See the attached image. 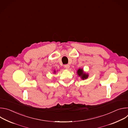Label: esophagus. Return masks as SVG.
Wrapping results in <instances>:
<instances>
[{
	"label": "esophagus",
	"instance_id": "1",
	"mask_svg": "<svg viewBox=\"0 0 128 128\" xmlns=\"http://www.w3.org/2000/svg\"><path fill=\"white\" fill-rule=\"evenodd\" d=\"M64 67L66 69H69V68H70V65L68 64H66L64 65Z\"/></svg>",
	"mask_w": 128,
	"mask_h": 128
}]
</instances>
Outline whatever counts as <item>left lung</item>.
I'll return each mask as SVG.
<instances>
[{
	"instance_id": "left-lung-1",
	"label": "left lung",
	"mask_w": 128,
	"mask_h": 128,
	"mask_svg": "<svg viewBox=\"0 0 128 128\" xmlns=\"http://www.w3.org/2000/svg\"><path fill=\"white\" fill-rule=\"evenodd\" d=\"M77 74L83 80L87 79L88 76V73H86L82 68H79L77 70Z\"/></svg>"
}]
</instances>
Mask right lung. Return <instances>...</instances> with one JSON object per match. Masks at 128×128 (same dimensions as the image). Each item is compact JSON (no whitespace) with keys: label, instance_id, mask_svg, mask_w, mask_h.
<instances>
[{"label":"right lung","instance_id":"right-lung-1","mask_svg":"<svg viewBox=\"0 0 128 128\" xmlns=\"http://www.w3.org/2000/svg\"><path fill=\"white\" fill-rule=\"evenodd\" d=\"M57 71H56L55 70H54V72H54V74H56V72H57Z\"/></svg>","mask_w":128,"mask_h":128}]
</instances>
